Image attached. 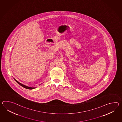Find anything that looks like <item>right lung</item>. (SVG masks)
I'll return each instance as SVG.
<instances>
[{
    "label": "right lung",
    "mask_w": 122,
    "mask_h": 122,
    "mask_svg": "<svg viewBox=\"0 0 122 122\" xmlns=\"http://www.w3.org/2000/svg\"><path fill=\"white\" fill-rule=\"evenodd\" d=\"M14 80H15V81H16V82L18 84H20V86H21L22 87H24L25 88H26V89H35L36 88V87H28L27 86H26V85H24V84H21L18 81H17L16 79H14Z\"/></svg>",
    "instance_id": "1"
}]
</instances>
